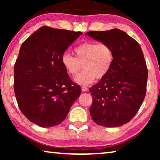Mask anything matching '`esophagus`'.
<instances>
[{"mask_svg": "<svg viewBox=\"0 0 160 160\" xmlns=\"http://www.w3.org/2000/svg\"><path fill=\"white\" fill-rule=\"evenodd\" d=\"M88 88H86V87H82V92H86V91H88Z\"/></svg>", "mask_w": 160, "mask_h": 160, "instance_id": "34e87169", "label": "esophagus"}]
</instances>
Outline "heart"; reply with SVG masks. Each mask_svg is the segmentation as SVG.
Returning a JSON list of instances; mask_svg holds the SVG:
<instances>
[{"label":"heart","instance_id":"1","mask_svg":"<svg viewBox=\"0 0 160 160\" xmlns=\"http://www.w3.org/2000/svg\"><path fill=\"white\" fill-rule=\"evenodd\" d=\"M75 57L64 53L61 63L66 72L75 76L83 68V71L75 78V82L82 85L92 83L95 78L101 80L109 73L113 61L112 47L106 43L86 41L75 48Z\"/></svg>","mask_w":160,"mask_h":160}]
</instances>
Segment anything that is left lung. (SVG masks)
Returning <instances> with one entry per match:
<instances>
[{
  "mask_svg": "<svg viewBox=\"0 0 160 160\" xmlns=\"http://www.w3.org/2000/svg\"><path fill=\"white\" fill-rule=\"evenodd\" d=\"M112 47L113 61L109 73L90 88V113L99 126L113 128L129 122L145 99L148 71L141 47L118 29L86 33Z\"/></svg>",
  "mask_w": 160,
  "mask_h": 160,
  "instance_id": "obj_1",
  "label": "left lung"
}]
</instances>
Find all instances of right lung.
Instances as JSON below:
<instances>
[{
	"mask_svg": "<svg viewBox=\"0 0 160 160\" xmlns=\"http://www.w3.org/2000/svg\"><path fill=\"white\" fill-rule=\"evenodd\" d=\"M81 32L42 27L22 44L14 66V91L22 113L43 128L58 125L81 93L61 57Z\"/></svg>",
	"mask_w": 160,
	"mask_h": 160,
	"instance_id": "obj_1",
	"label": "right lung"
}]
</instances>
